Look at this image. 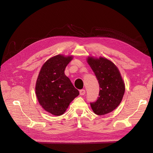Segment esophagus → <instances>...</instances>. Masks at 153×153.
I'll return each mask as SVG.
<instances>
[{"label":"esophagus","instance_id":"1","mask_svg":"<svg viewBox=\"0 0 153 153\" xmlns=\"http://www.w3.org/2000/svg\"><path fill=\"white\" fill-rule=\"evenodd\" d=\"M85 94V90H84V89H81V90L80 91V94L81 96L84 95Z\"/></svg>","mask_w":153,"mask_h":153}]
</instances>
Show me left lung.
Listing matches in <instances>:
<instances>
[{"instance_id":"1","label":"left lung","mask_w":153,"mask_h":153,"mask_svg":"<svg viewBox=\"0 0 153 153\" xmlns=\"http://www.w3.org/2000/svg\"><path fill=\"white\" fill-rule=\"evenodd\" d=\"M87 62L94 73L100 85L99 97L91 103L93 112L103 115L112 112L121 103L125 85L117 67L105 57H88Z\"/></svg>"}]
</instances>
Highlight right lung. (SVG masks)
<instances>
[{
    "mask_svg": "<svg viewBox=\"0 0 153 153\" xmlns=\"http://www.w3.org/2000/svg\"><path fill=\"white\" fill-rule=\"evenodd\" d=\"M73 56L57 55L47 60L41 67L36 84V94L43 108L54 115H61L78 91L64 73Z\"/></svg>",
    "mask_w": 153,
    "mask_h": 153,
    "instance_id": "1",
    "label": "right lung"
}]
</instances>
